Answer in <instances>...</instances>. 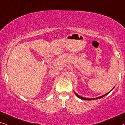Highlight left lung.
<instances>
[{
    "label": "left lung",
    "mask_w": 125,
    "mask_h": 125,
    "mask_svg": "<svg viewBox=\"0 0 125 125\" xmlns=\"http://www.w3.org/2000/svg\"><path fill=\"white\" fill-rule=\"evenodd\" d=\"M113 88L112 89V90H111V91H112L113 90ZM110 92H108V93H107L106 94H104V95H102V96H99V97H98V98H84V97H82V96H79V95H77L76 93L75 92H74V94H75V95H76V96L78 97V98H79L80 99H83V100H95V99H100V98H103V97H104V96H106V95H107V94H108L110 93Z\"/></svg>",
    "instance_id": "8db88e82"
}]
</instances>
